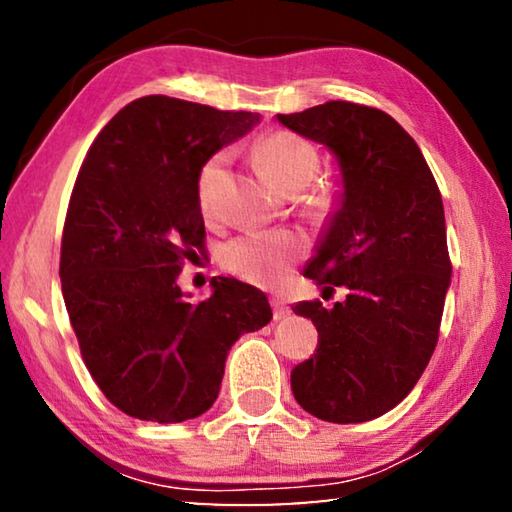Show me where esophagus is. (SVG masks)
Masks as SVG:
<instances>
[{"instance_id": "34e87169", "label": "esophagus", "mask_w": 512, "mask_h": 512, "mask_svg": "<svg viewBox=\"0 0 512 512\" xmlns=\"http://www.w3.org/2000/svg\"><path fill=\"white\" fill-rule=\"evenodd\" d=\"M271 307H273V318L275 320H282V318H289L291 316V307L282 298H273L271 300Z\"/></svg>"}]
</instances>
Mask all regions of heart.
Wrapping results in <instances>:
<instances>
[{
    "mask_svg": "<svg viewBox=\"0 0 512 512\" xmlns=\"http://www.w3.org/2000/svg\"><path fill=\"white\" fill-rule=\"evenodd\" d=\"M255 158L268 180L284 194H300L314 183L320 169L316 146L291 131H271L255 142ZM228 155L214 153L198 173V203L201 210H210V187L223 169ZM309 210L327 212L339 201L334 185L311 187L302 194ZM305 253V241L289 230H259L235 237L221 250V262L239 277L259 284L282 282L291 266Z\"/></svg>",
    "mask_w": 512,
    "mask_h": 512,
    "instance_id": "b5f03b06",
    "label": "heart"
}]
</instances>
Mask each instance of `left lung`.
<instances>
[{"mask_svg":"<svg viewBox=\"0 0 512 512\" xmlns=\"http://www.w3.org/2000/svg\"><path fill=\"white\" fill-rule=\"evenodd\" d=\"M277 119L325 144L343 176L305 277L348 296L332 309L293 307L318 329L314 357L291 370L293 397L325 422L379 418L413 391L438 343L452 277L440 189L420 146L384 110L327 101Z\"/></svg>","mask_w":512,"mask_h":512,"instance_id":"obj_1","label":"left lung"}]
</instances>
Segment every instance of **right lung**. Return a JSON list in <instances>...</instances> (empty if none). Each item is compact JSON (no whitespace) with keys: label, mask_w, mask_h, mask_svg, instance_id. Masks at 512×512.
<instances>
[{"label":"right lung","mask_w":512,"mask_h":512,"mask_svg":"<svg viewBox=\"0 0 512 512\" xmlns=\"http://www.w3.org/2000/svg\"><path fill=\"white\" fill-rule=\"evenodd\" d=\"M255 124L257 112L151 94L121 108L81 164L60 284L85 366L131 418H198L232 343L273 318L264 293L232 277H212L201 302L178 287L185 259L205 248L198 173Z\"/></svg>","instance_id":"obj_1"}]
</instances>
